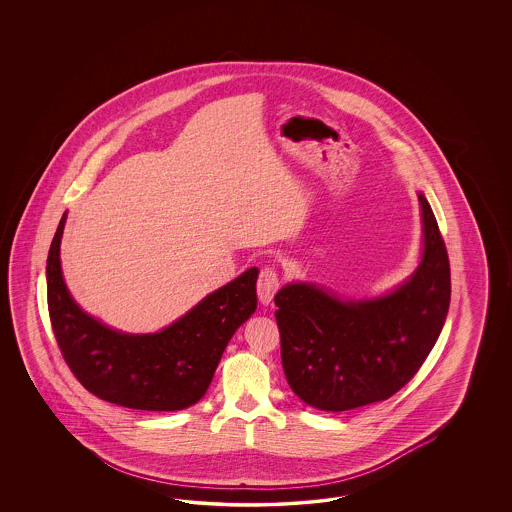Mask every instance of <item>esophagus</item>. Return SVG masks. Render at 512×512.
I'll use <instances>...</instances> for the list:
<instances>
[{"label": "esophagus", "mask_w": 512, "mask_h": 512, "mask_svg": "<svg viewBox=\"0 0 512 512\" xmlns=\"http://www.w3.org/2000/svg\"><path fill=\"white\" fill-rule=\"evenodd\" d=\"M279 289V274L272 266H264L257 279V295L264 306H268L272 302L274 295Z\"/></svg>", "instance_id": "esophagus-1"}]
</instances>
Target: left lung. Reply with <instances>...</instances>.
Here are the masks:
<instances>
[{
	"instance_id": "left-lung-1",
	"label": "left lung",
	"mask_w": 512,
	"mask_h": 512,
	"mask_svg": "<svg viewBox=\"0 0 512 512\" xmlns=\"http://www.w3.org/2000/svg\"><path fill=\"white\" fill-rule=\"evenodd\" d=\"M422 261L394 293L340 300L293 283L274 296L281 362L296 396L321 411L383 402L405 387L430 355L450 304V264L426 197Z\"/></svg>"
}]
</instances>
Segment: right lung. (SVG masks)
Wrapping results in <instances>:
<instances>
[{"instance_id": "obj_1", "label": "right lung", "mask_w": 512, "mask_h": 512, "mask_svg": "<svg viewBox=\"0 0 512 512\" xmlns=\"http://www.w3.org/2000/svg\"><path fill=\"white\" fill-rule=\"evenodd\" d=\"M58 225L47 259L48 315L80 385L105 402L140 411H180L199 402L236 328L257 308V268L206 296L157 334H122L78 308L63 283Z\"/></svg>"}]
</instances>
